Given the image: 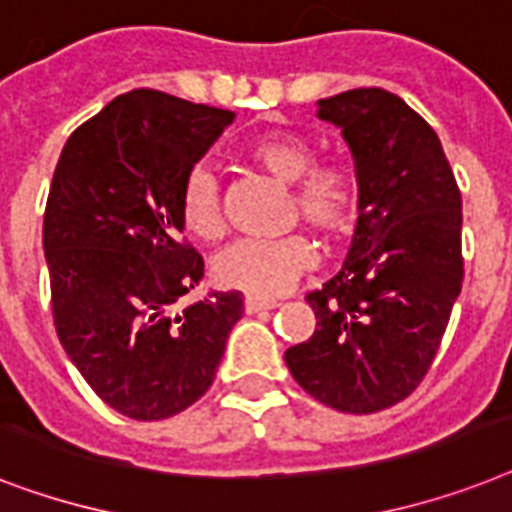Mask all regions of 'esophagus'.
Returning a JSON list of instances; mask_svg holds the SVG:
<instances>
[{"mask_svg":"<svg viewBox=\"0 0 512 512\" xmlns=\"http://www.w3.org/2000/svg\"><path fill=\"white\" fill-rule=\"evenodd\" d=\"M245 314H259V312H269V309H275L277 301L275 298H259V296H245Z\"/></svg>","mask_w":512,"mask_h":512,"instance_id":"esophagus-1","label":"esophagus"}]
</instances>
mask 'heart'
Here are the masks:
<instances>
[{
  "label": "heart",
  "mask_w": 512,
  "mask_h": 512,
  "mask_svg": "<svg viewBox=\"0 0 512 512\" xmlns=\"http://www.w3.org/2000/svg\"><path fill=\"white\" fill-rule=\"evenodd\" d=\"M245 153L256 166L293 185L298 216L322 235H343L351 230L359 211L357 179L341 163H317L314 150L293 134H261ZM179 214L190 235L216 240L224 232L219 179L214 171L195 169L179 195ZM317 264V251L309 237L285 235L277 240L243 237L227 245L214 261V275L224 288L251 296H280L301 275Z\"/></svg>",
  "instance_id": "1"
}]
</instances>
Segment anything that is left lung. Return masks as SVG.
Segmentation results:
<instances>
[{
	"instance_id": "8db88e82",
	"label": "left lung",
	"mask_w": 512,
	"mask_h": 512,
	"mask_svg": "<svg viewBox=\"0 0 512 512\" xmlns=\"http://www.w3.org/2000/svg\"><path fill=\"white\" fill-rule=\"evenodd\" d=\"M341 129L359 219L341 272L312 290V338L285 351L296 383L351 415L420 386L463 288V198L439 137L396 94L349 89L317 102Z\"/></svg>"
}]
</instances>
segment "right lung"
Returning <instances> with one entry per match:
<instances>
[{"label": "right lung", "instance_id": "obj_1", "mask_svg": "<svg viewBox=\"0 0 512 512\" xmlns=\"http://www.w3.org/2000/svg\"><path fill=\"white\" fill-rule=\"evenodd\" d=\"M232 121V110L132 89L81 124L57 161L44 211L57 338L126 418L163 420L198 402L243 317L237 290L179 306L203 280L179 195Z\"/></svg>", "mask_w": 512, "mask_h": 512}]
</instances>
